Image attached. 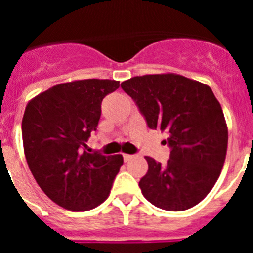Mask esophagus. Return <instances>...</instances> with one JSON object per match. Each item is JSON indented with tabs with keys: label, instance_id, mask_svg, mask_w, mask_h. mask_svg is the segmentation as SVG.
<instances>
[{
	"label": "esophagus",
	"instance_id": "34e87169",
	"mask_svg": "<svg viewBox=\"0 0 253 253\" xmlns=\"http://www.w3.org/2000/svg\"><path fill=\"white\" fill-rule=\"evenodd\" d=\"M133 154H123V158H124V161L125 162H128V161H130V160H133Z\"/></svg>",
	"mask_w": 253,
	"mask_h": 253
}]
</instances>
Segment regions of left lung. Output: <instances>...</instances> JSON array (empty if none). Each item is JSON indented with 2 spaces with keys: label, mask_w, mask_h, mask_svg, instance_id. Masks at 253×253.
Returning a JSON list of instances; mask_svg holds the SVG:
<instances>
[{
  "label": "left lung",
  "mask_w": 253,
  "mask_h": 253,
  "mask_svg": "<svg viewBox=\"0 0 253 253\" xmlns=\"http://www.w3.org/2000/svg\"><path fill=\"white\" fill-rule=\"evenodd\" d=\"M148 128L165 131V166L146 156L142 194L161 209L181 211L209 194L224 165L228 129L211 88L180 75H147L122 82Z\"/></svg>",
  "instance_id": "left-lung-1"
}]
</instances>
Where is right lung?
<instances>
[{
    "mask_svg": "<svg viewBox=\"0 0 253 253\" xmlns=\"http://www.w3.org/2000/svg\"><path fill=\"white\" fill-rule=\"evenodd\" d=\"M116 88L114 80L68 82L26 106L21 129L29 169L45 195L64 209H92L110 194L123 156L88 153L86 142L97 129L102 100Z\"/></svg>",
    "mask_w": 253,
    "mask_h": 253,
    "instance_id": "right-lung-1",
    "label": "right lung"
}]
</instances>
